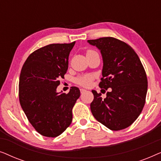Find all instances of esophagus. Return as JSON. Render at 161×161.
<instances>
[{"mask_svg": "<svg viewBox=\"0 0 161 161\" xmlns=\"http://www.w3.org/2000/svg\"><path fill=\"white\" fill-rule=\"evenodd\" d=\"M80 93H81V94H83V93H84V92H86V89H80Z\"/></svg>", "mask_w": 161, "mask_h": 161, "instance_id": "obj_1", "label": "esophagus"}]
</instances>
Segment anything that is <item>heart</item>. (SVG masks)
Returning a JSON list of instances; mask_svg holds the SVG:
<instances>
[{
	"label": "heart",
	"mask_w": 161,
	"mask_h": 161,
	"mask_svg": "<svg viewBox=\"0 0 161 161\" xmlns=\"http://www.w3.org/2000/svg\"><path fill=\"white\" fill-rule=\"evenodd\" d=\"M93 52V50H88L86 51V53H89ZM94 80V76L92 75H85L79 76L78 78H75V83L77 84L82 86L84 87H89L91 86L92 81Z\"/></svg>",
	"instance_id": "b5f03b06"
}]
</instances>
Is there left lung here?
I'll return each mask as SVG.
<instances>
[{
    "label": "left lung",
    "instance_id": "8db88e82",
    "mask_svg": "<svg viewBox=\"0 0 161 161\" xmlns=\"http://www.w3.org/2000/svg\"><path fill=\"white\" fill-rule=\"evenodd\" d=\"M100 50L103 78L99 86L109 89L106 97L94 90L90 108L94 117L111 130L127 128L135 122L144 106L147 78L138 55L124 42L114 37L88 40Z\"/></svg>",
    "mask_w": 161,
    "mask_h": 161
}]
</instances>
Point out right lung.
I'll use <instances>...</instances> for the list:
<instances>
[{"label": "right lung", "instance_id": "obj_1", "mask_svg": "<svg viewBox=\"0 0 161 161\" xmlns=\"http://www.w3.org/2000/svg\"><path fill=\"white\" fill-rule=\"evenodd\" d=\"M75 44H50L37 49L22 67L19 103L34 128L46 137L58 136L69 126L72 108L80 97V90L75 86L68 94L56 92Z\"/></svg>", "mask_w": 161, "mask_h": 161}]
</instances>
